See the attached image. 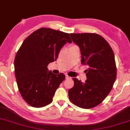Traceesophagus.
Wrapping results in <instances>:
<instances>
[{"label":"esophagus","instance_id":"34e87169","mask_svg":"<svg viewBox=\"0 0 130 130\" xmlns=\"http://www.w3.org/2000/svg\"><path fill=\"white\" fill-rule=\"evenodd\" d=\"M65 77H66V78H67V79H69V78H71V77H69V75H66Z\"/></svg>","mask_w":130,"mask_h":130}]
</instances>
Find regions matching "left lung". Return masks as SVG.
Wrapping results in <instances>:
<instances>
[{"mask_svg": "<svg viewBox=\"0 0 130 130\" xmlns=\"http://www.w3.org/2000/svg\"><path fill=\"white\" fill-rule=\"evenodd\" d=\"M79 46L81 63L88 65L85 82L73 78L74 85L68 91L69 100L79 107L90 108L105 100L112 88L117 77L114 54L110 45L96 34H70Z\"/></svg>", "mask_w": 130, "mask_h": 130, "instance_id": "1", "label": "left lung"}]
</instances>
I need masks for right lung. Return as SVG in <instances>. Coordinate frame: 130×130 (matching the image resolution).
<instances>
[{"label": "right lung", "mask_w": 130, "mask_h": 130, "mask_svg": "<svg viewBox=\"0 0 130 130\" xmlns=\"http://www.w3.org/2000/svg\"><path fill=\"white\" fill-rule=\"evenodd\" d=\"M72 42L69 34L46 28L35 30L23 41L15 56V74L21 95L32 107L52 102L65 76L53 74L47 66L57 60L66 43Z\"/></svg>", "instance_id": "add662e5"}]
</instances>
